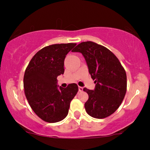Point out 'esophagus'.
I'll return each instance as SVG.
<instances>
[{"label": "esophagus", "mask_w": 150, "mask_h": 150, "mask_svg": "<svg viewBox=\"0 0 150 150\" xmlns=\"http://www.w3.org/2000/svg\"><path fill=\"white\" fill-rule=\"evenodd\" d=\"M79 91L80 92L83 91V87H79Z\"/></svg>", "instance_id": "1"}]
</instances>
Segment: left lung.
Instances as JSON below:
<instances>
[{"mask_svg": "<svg viewBox=\"0 0 150 150\" xmlns=\"http://www.w3.org/2000/svg\"><path fill=\"white\" fill-rule=\"evenodd\" d=\"M72 52L83 55L91 79L95 80L93 90L83 89L89 95L85 104L86 112L97 119L110 116L120 107L126 93L124 67L111 51L96 43L82 42Z\"/></svg>", "mask_w": 150, "mask_h": 150, "instance_id": "8db88e82", "label": "left lung"}]
</instances>
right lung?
Instances as JSON below:
<instances>
[{
	"mask_svg": "<svg viewBox=\"0 0 150 150\" xmlns=\"http://www.w3.org/2000/svg\"><path fill=\"white\" fill-rule=\"evenodd\" d=\"M76 44H53L38 51L28 63L24 76L25 96L33 110L48 123L60 122L68 114L70 102L76 95V83L63 88L57 78L64 73V60Z\"/></svg>",
	"mask_w": 150,
	"mask_h": 150,
	"instance_id": "obj_1",
	"label": "right lung"
}]
</instances>
